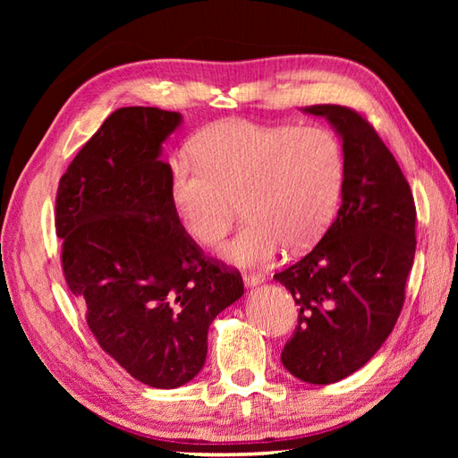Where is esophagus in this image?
Listing matches in <instances>:
<instances>
[{
  "instance_id": "obj_1",
  "label": "esophagus",
  "mask_w": 458,
  "mask_h": 458,
  "mask_svg": "<svg viewBox=\"0 0 458 458\" xmlns=\"http://www.w3.org/2000/svg\"><path fill=\"white\" fill-rule=\"evenodd\" d=\"M263 283V275H259V273H244V284L248 286V288H254V286H258V284H261Z\"/></svg>"
}]
</instances>
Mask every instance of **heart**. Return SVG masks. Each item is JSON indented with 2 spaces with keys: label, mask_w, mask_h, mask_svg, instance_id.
Wrapping results in <instances>:
<instances>
[{
  "label": "heart",
  "mask_w": 458,
  "mask_h": 458,
  "mask_svg": "<svg viewBox=\"0 0 458 458\" xmlns=\"http://www.w3.org/2000/svg\"><path fill=\"white\" fill-rule=\"evenodd\" d=\"M192 150L200 165L183 157L170 162L175 214L199 244L214 246L241 202L248 221L224 248L237 266H266L283 246L310 250L338 212L345 155L327 128L229 118L199 133Z\"/></svg>",
  "instance_id": "heart-1"
}]
</instances>
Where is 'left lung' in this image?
<instances>
[{"instance_id":"1","label":"left lung","mask_w":458,"mask_h":458,"mask_svg":"<svg viewBox=\"0 0 458 458\" xmlns=\"http://www.w3.org/2000/svg\"><path fill=\"white\" fill-rule=\"evenodd\" d=\"M303 113L327 118L342 137V206L313 250L273 279L300 308L281 361L301 382L323 386L361 369L394 330L417 250V208L365 116L340 105Z\"/></svg>"}]
</instances>
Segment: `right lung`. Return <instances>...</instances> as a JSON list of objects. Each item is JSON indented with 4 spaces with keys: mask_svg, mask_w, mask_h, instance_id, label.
<instances>
[{
    "mask_svg": "<svg viewBox=\"0 0 458 458\" xmlns=\"http://www.w3.org/2000/svg\"><path fill=\"white\" fill-rule=\"evenodd\" d=\"M182 114H110L61 177L55 227L63 271L101 348L135 380L172 390L200 372L208 328L237 301L242 276L206 258L170 197L162 143Z\"/></svg>",
    "mask_w": 458,
    "mask_h": 458,
    "instance_id": "add662e5",
    "label": "right lung"
}]
</instances>
